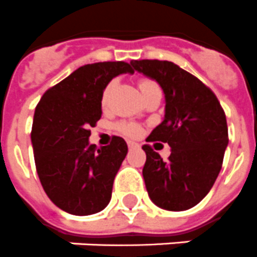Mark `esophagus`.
I'll return each mask as SVG.
<instances>
[{
  "instance_id": "obj_1",
  "label": "esophagus",
  "mask_w": 257,
  "mask_h": 257,
  "mask_svg": "<svg viewBox=\"0 0 257 257\" xmlns=\"http://www.w3.org/2000/svg\"><path fill=\"white\" fill-rule=\"evenodd\" d=\"M127 146H128V149H137V147H139V145L138 143H135V142H131V141H128L127 142Z\"/></svg>"
}]
</instances>
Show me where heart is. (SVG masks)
I'll return each instance as SVG.
<instances>
[{"label":"heart","mask_w":257,"mask_h":257,"mask_svg":"<svg viewBox=\"0 0 257 257\" xmlns=\"http://www.w3.org/2000/svg\"><path fill=\"white\" fill-rule=\"evenodd\" d=\"M114 86H115V81L108 82L107 85H106L103 93H102V104H104L107 102L108 95L111 93V90L114 89ZM139 87H141L142 90V94L149 93L151 90L161 89L157 82L154 81V79H150V78H142L141 81H139ZM116 128H118V131H120L122 134L127 135V137H138V135L141 134V127H139L137 123L120 122L116 124Z\"/></svg>","instance_id":"heart-1"}]
</instances>
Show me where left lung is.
<instances>
[{
  "instance_id": "1",
  "label": "left lung",
  "mask_w": 257,
  "mask_h": 257,
  "mask_svg": "<svg viewBox=\"0 0 257 257\" xmlns=\"http://www.w3.org/2000/svg\"><path fill=\"white\" fill-rule=\"evenodd\" d=\"M135 70L153 78L166 95L164 120L147 142H163L171 155L163 161L150 145H143L146 188L155 204L168 211L196 206L221 170L228 127L215 93L199 78L170 61H131Z\"/></svg>"
}]
</instances>
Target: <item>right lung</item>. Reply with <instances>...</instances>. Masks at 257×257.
Listing matches in <instances>:
<instances>
[{
	"mask_svg": "<svg viewBox=\"0 0 257 257\" xmlns=\"http://www.w3.org/2000/svg\"><path fill=\"white\" fill-rule=\"evenodd\" d=\"M122 73H134L130 63H89L50 87L37 104L30 134L37 174L51 202L71 215L99 212L111 199L126 142L112 137L96 149L89 137L102 116L104 87Z\"/></svg>",
	"mask_w": 257,
	"mask_h": 257,
	"instance_id": "add662e5",
	"label": "right lung"
}]
</instances>
